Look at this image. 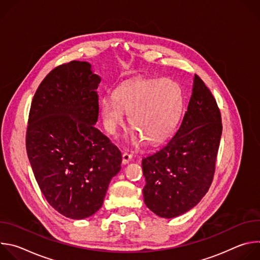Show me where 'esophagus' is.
Masks as SVG:
<instances>
[{
    "label": "esophagus",
    "instance_id": "1",
    "mask_svg": "<svg viewBox=\"0 0 260 260\" xmlns=\"http://www.w3.org/2000/svg\"><path fill=\"white\" fill-rule=\"evenodd\" d=\"M131 160H132V155L128 154V153H126V152H124V153L122 154V164H123V165H127Z\"/></svg>",
    "mask_w": 260,
    "mask_h": 260
}]
</instances>
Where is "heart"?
Wrapping results in <instances>:
<instances>
[{
	"label": "heart",
	"mask_w": 260,
	"mask_h": 260,
	"mask_svg": "<svg viewBox=\"0 0 260 260\" xmlns=\"http://www.w3.org/2000/svg\"><path fill=\"white\" fill-rule=\"evenodd\" d=\"M184 106L180 85L171 79L137 78L120 84L114 98L106 96L101 102V111L107 131L115 134L124 122V112L129 114V123L137 132L134 143L144 137L156 144L166 140L177 126Z\"/></svg>",
	"instance_id": "heart-1"
}]
</instances>
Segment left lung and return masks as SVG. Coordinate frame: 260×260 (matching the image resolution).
<instances>
[{"instance_id":"left-lung-1","label":"left lung","mask_w":260,"mask_h":260,"mask_svg":"<svg viewBox=\"0 0 260 260\" xmlns=\"http://www.w3.org/2000/svg\"><path fill=\"white\" fill-rule=\"evenodd\" d=\"M222 134L221 113L211 90L194 75L192 94L177 133L142 159L144 202L162 218L188 212L208 192Z\"/></svg>"}]
</instances>
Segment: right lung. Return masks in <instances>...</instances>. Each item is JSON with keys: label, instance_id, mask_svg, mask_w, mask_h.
Returning <instances> with one entry per match:
<instances>
[{"label": "right lung", "instance_id": "right-lung-1", "mask_svg": "<svg viewBox=\"0 0 260 260\" xmlns=\"http://www.w3.org/2000/svg\"><path fill=\"white\" fill-rule=\"evenodd\" d=\"M101 77L87 61L54 68L30 105L25 146L49 205L71 219L93 215L121 167V152L94 123Z\"/></svg>", "mask_w": 260, "mask_h": 260}]
</instances>
